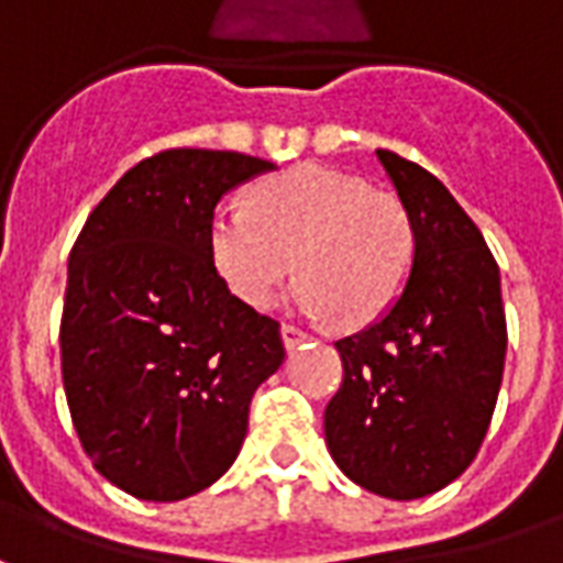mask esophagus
<instances>
[{
  "label": "esophagus",
  "instance_id": "1",
  "mask_svg": "<svg viewBox=\"0 0 563 563\" xmlns=\"http://www.w3.org/2000/svg\"><path fill=\"white\" fill-rule=\"evenodd\" d=\"M310 334L301 331L298 325H283V343H286V350H295L298 343H305Z\"/></svg>",
  "mask_w": 563,
  "mask_h": 563
}]
</instances>
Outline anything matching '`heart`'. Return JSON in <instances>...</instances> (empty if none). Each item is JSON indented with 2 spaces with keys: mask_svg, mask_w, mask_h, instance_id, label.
Returning <instances> with one entry per match:
<instances>
[{
  "mask_svg": "<svg viewBox=\"0 0 563 563\" xmlns=\"http://www.w3.org/2000/svg\"><path fill=\"white\" fill-rule=\"evenodd\" d=\"M208 234L213 268L244 305H274L295 268V305L346 325L377 319L398 298L416 253L398 198L317 162L265 177L246 208L220 205Z\"/></svg>",
  "mask_w": 563,
  "mask_h": 563,
  "instance_id": "b5f03b06",
  "label": "heart"
}]
</instances>
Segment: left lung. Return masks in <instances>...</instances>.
Segmentation results:
<instances>
[{
    "label": "left lung",
    "mask_w": 563,
    "mask_h": 563,
    "mask_svg": "<svg viewBox=\"0 0 563 563\" xmlns=\"http://www.w3.org/2000/svg\"><path fill=\"white\" fill-rule=\"evenodd\" d=\"M377 159L413 222V265L374 325L334 343L343 383L325 407V443L355 485L416 500L459 479L483 446L507 317L495 256L446 186L391 150Z\"/></svg>",
    "instance_id": "left-lung-1"
}]
</instances>
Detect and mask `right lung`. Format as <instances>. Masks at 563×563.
<instances>
[{"instance_id": "add662e5", "label": "right lung", "mask_w": 563, "mask_h": 563, "mask_svg": "<svg viewBox=\"0 0 563 563\" xmlns=\"http://www.w3.org/2000/svg\"><path fill=\"white\" fill-rule=\"evenodd\" d=\"M274 162L162 150L96 205L68 256L63 386L80 446L141 500H184L232 467L250 401L283 365L277 319L213 268L210 217Z\"/></svg>"}]
</instances>
